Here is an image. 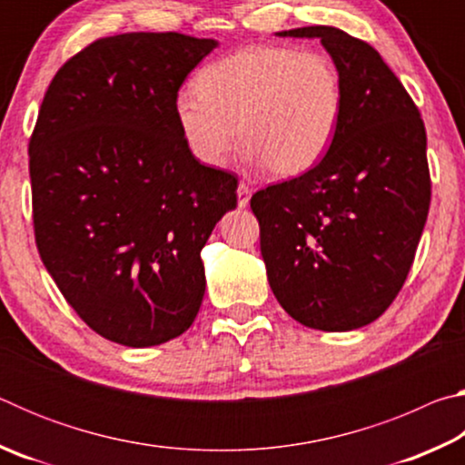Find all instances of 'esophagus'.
Listing matches in <instances>:
<instances>
[{"label":"esophagus","mask_w":465,"mask_h":465,"mask_svg":"<svg viewBox=\"0 0 465 465\" xmlns=\"http://www.w3.org/2000/svg\"><path fill=\"white\" fill-rule=\"evenodd\" d=\"M250 188H248V184H243V183H240V186H238V207L240 209H243V207H248V203H250Z\"/></svg>","instance_id":"1"}]
</instances>
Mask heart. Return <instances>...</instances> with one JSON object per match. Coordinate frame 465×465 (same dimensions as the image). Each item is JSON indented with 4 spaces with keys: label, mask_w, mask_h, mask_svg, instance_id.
<instances>
[{
    "label": "heart",
    "mask_w": 465,
    "mask_h": 465,
    "mask_svg": "<svg viewBox=\"0 0 465 465\" xmlns=\"http://www.w3.org/2000/svg\"><path fill=\"white\" fill-rule=\"evenodd\" d=\"M342 106V77L328 54L254 45L209 63L196 92L176 94L174 119L203 166H222L238 124L248 160L274 178H293L332 145Z\"/></svg>",
    "instance_id": "heart-1"
}]
</instances>
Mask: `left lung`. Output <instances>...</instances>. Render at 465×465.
I'll return each mask as SVG.
<instances>
[{
    "instance_id": "obj_1",
    "label": "left lung",
    "mask_w": 465,
    "mask_h": 465,
    "mask_svg": "<svg viewBox=\"0 0 465 465\" xmlns=\"http://www.w3.org/2000/svg\"><path fill=\"white\" fill-rule=\"evenodd\" d=\"M320 38L342 77V119L305 174L250 199L277 302L299 324L344 332L390 308L427 223V131L402 82L371 45L332 26L282 30Z\"/></svg>"
}]
</instances>
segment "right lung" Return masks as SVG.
<instances>
[{"label": "right lung", "mask_w": 465, "mask_h": 465, "mask_svg": "<svg viewBox=\"0 0 465 465\" xmlns=\"http://www.w3.org/2000/svg\"><path fill=\"white\" fill-rule=\"evenodd\" d=\"M217 46L178 33L98 38L46 90L28 143L38 254L94 332L155 346L204 295L201 250L238 178L196 162L174 119L186 75Z\"/></svg>", "instance_id": "add662e5"}]
</instances>
